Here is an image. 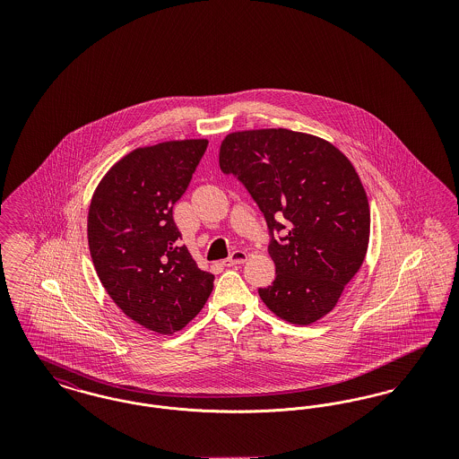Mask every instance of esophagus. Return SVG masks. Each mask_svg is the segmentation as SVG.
Wrapping results in <instances>:
<instances>
[{
    "label": "esophagus",
    "instance_id": "1",
    "mask_svg": "<svg viewBox=\"0 0 459 459\" xmlns=\"http://www.w3.org/2000/svg\"><path fill=\"white\" fill-rule=\"evenodd\" d=\"M247 262V253L246 251H234L227 260H223L225 266H234V264H240V263Z\"/></svg>",
    "mask_w": 459,
    "mask_h": 459
}]
</instances>
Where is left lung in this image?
<instances>
[{"label":"left lung","instance_id":"left-lung-1","mask_svg":"<svg viewBox=\"0 0 459 459\" xmlns=\"http://www.w3.org/2000/svg\"><path fill=\"white\" fill-rule=\"evenodd\" d=\"M220 169L244 184L272 236L277 277L258 289L263 303L294 325L325 316L363 264L370 239L368 197L346 154L305 132H232L221 141ZM273 230L288 234L277 241Z\"/></svg>","mask_w":459,"mask_h":459}]
</instances>
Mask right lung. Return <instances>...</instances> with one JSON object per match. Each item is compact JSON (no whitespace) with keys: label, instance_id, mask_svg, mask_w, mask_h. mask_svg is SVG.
I'll list each match as a JSON object with an SVG mask.
<instances>
[{"label":"right lung","instance_id":"right-lung-1","mask_svg":"<svg viewBox=\"0 0 459 459\" xmlns=\"http://www.w3.org/2000/svg\"><path fill=\"white\" fill-rule=\"evenodd\" d=\"M206 146L184 139L137 148L109 169L89 204V251L101 284L131 320L163 335L186 327L213 290L215 277L180 246L172 213Z\"/></svg>","mask_w":459,"mask_h":459}]
</instances>
